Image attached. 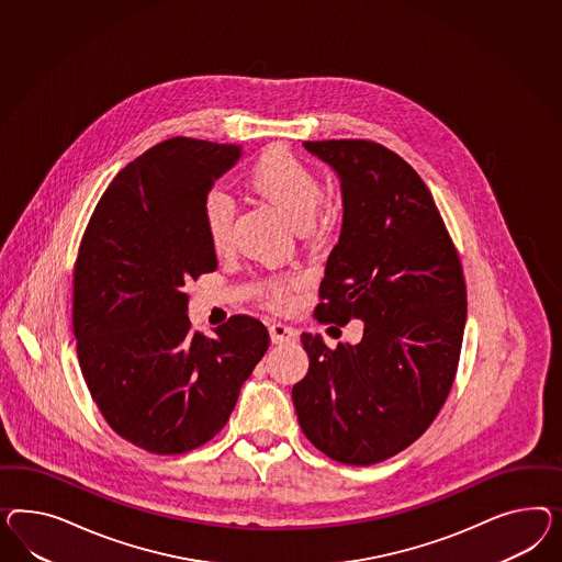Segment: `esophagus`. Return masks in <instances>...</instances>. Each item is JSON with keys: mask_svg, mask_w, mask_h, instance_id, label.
Instances as JSON below:
<instances>
[{"mask_svg": "<svg viewBox=\"0 0 562 562\" xmlns=\"http://www.w3.org/2000/svg\"><path fill=\"white\" fill-rule=\"evenodd\" d=\"M270 339H272V344H289V341L296 339V329H292L284 323H272L270 325Z\"/></svg>", "mask_w": 562, "mask_h": 562, "instance_id": "obj_1", "label": "esophagus"}]
</instances>
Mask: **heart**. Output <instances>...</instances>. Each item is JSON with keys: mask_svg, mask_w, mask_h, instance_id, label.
Returning a JSON list of instances; mask_svg holds the SVG:
<instances>
[{"mask_svg": "<svg viewBox=\"0 0 562 562\" xmlns=\"http://www.w3.org/2000/svg\"><path fill=\"white\" fill-rule=\"evenodd\" d=\"M245 183L256 196L286 214L296 227H306L313 221L323 198L315 171L284 147H270L261 153ZM233 218L235 206L231 198L221 192L209 194L202 206V227L216 254H223L231 243ZM296 286V278H268L259 284V296L270 308L280 311L292 303Z\"/></svg>", "mask_w": 562, "mask_h": 562, "instance_id": "heart-1", "label": "heart"}]
</instances>
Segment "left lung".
<instances>
[{"label":"left lung","instance_id":"8db88e82","mask_svg":"<svg viewBox=\"0 0 562 562\" xmlns=\"http://www.w3.org/2000/svg\"><path fill=\"white\" fill-rule=\"evenodd\" d=\"M341 180L321 323L364 321L360 344L303 334L308 372L292 386L299 424L323 454L368 467L398 454L436 419L454 382L467 284L454 243L417 171L364 138L304 140Z\"/></svg>","mask_w":562,"mask_h":562}]
</instances>
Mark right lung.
Wrapping results in <instances>:
<instances>
[{
  "mask_svg": "<svg viewBox=\"0 0 562 562\" xmlns=\"http://www.w3.org/2000/svg\"><path fill=\"white\" fill-rule=\"evenodd\" d=\"M239 145L167 138L119 171L91 214L74 270L81 374L106 424L153 454L213 440L270 346L235 315L214 337L190 329L186 282L216 270L202 227L214 180Z\"/></svg>",
  "mask_w": 562,
  "mask_h": 562,
  "instance_id": "add662e5",
  "label": "right lung"
}]
</instances>
